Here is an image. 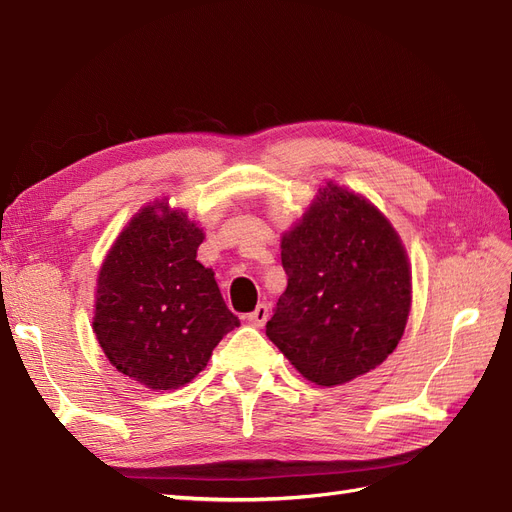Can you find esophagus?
Wrapping results in <instances>:
<instances>
[{"mask_svg":"<svg viewBox=\"0 0 512 512\" xmlns=\"http://www.w3.org/2000/svg\"><path fill=\"white\" fill-rule=\"evenodd\" d=\"M267 318H269V307L265 303H258L254 312H250V314L245 316V320L250 322L252 327H262V324L267 322Z\"/></svg>","mask_w":512,"mask_h":512,"instance_id":"obj_1","label":"esophagus"}]
</instances>
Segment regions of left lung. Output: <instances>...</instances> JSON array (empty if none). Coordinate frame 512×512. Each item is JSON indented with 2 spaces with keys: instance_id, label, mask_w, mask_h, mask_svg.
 Wrapping results in <instances>:
<instances>
[{
  "instance_id": "obj_1",
  "label": "left lung",
  "mask_w": 512,
  "mask_h": 512,
  "mask_svg": "<svg viewBox=\"0 0 512 512\" xmlns=\"http://www.w3.org/2000/svg\"><path fill=\"white\" fill-rule=\"evenodd\" d=\"M288 286L267 337L303 378L335 386L367 374L406 329L412 277L404 245L363 196L322 188L282 239Z\"/></svg>"
}]
</instances>
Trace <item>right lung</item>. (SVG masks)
<instances>
[{"label": "right lung", "instance_id": "right-lung-1", "mask_svg": "<svg viewBox=\"0 0 512 512\" xmlns=\"http://www.w3.org/2000/svg\"><path fill=\"white\" fill-rule=\"evenodd\" d=\"M203 239L183 211L149 205L123 228L100 269L98 342L121 374L153 391L188 384L239 327L213 271L196 260Z\"/></svg>", "mask_w": 512, "mask_h": 512}]
</instances>
